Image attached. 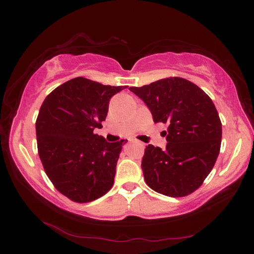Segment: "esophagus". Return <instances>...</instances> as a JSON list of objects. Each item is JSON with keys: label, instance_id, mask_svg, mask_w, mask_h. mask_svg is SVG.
<instances>
[{"label": "esophagus", "instance_id": "1", "mask_svg": "<svg viewBox=\"0 0 254 254\" xmlns=\"http://www.w3.org/2000/svg\"><path fill=\"white\" fill-rule=\"evenodd\" d=\"M139 144H140V145H142V147H143V144H142V143H139Z\"/></svg>", "mask_w": 254, "mask_h": 254}]
</instances>
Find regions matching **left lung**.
I'll use <instances>...</instances> for the list:
<instances>
[{
    "label": "left lung",
    "instance_id": "left-lung-1",
    "mask_svg": "<svg viewBox=\"0 0 254 254\" xmlns=\"http://www.w3.org/2000/svg\"><path fill=\"white\" fill-rule=\"evenodd\" d=\"M151 111L163 131L165 150L149 144L142 158L144 180L159 194L184 197L201 186L221 149L222 123L213 101L203 89L180 77L130 87Z\"/></svg>",
    "mask_w": 254,
    "mask_h": 254
}]
</instances>
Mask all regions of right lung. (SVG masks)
<instances>
[{
	"mask_svg": "<svg viewBox=\"0 0 254 254\" xmlns=\"http://www.w3.org/2000/svg\"><path fill=\"white\" fill-rule=\"evenodd\" d=\"M127 87L76 77L42 103L36 121L38 153L55 188L72 201L95 200L113 186L127 140L106 142L94 128L102 127L111 97Z\"/></svg>",
	"mask_w": 254,
	"mask_h": 254,
	"instance_id": "add662e5",
	"label": "right lung"
}]
</instances>
